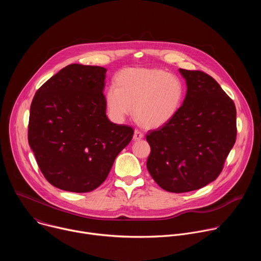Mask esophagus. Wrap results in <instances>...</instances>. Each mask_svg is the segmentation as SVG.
I'll list each match as a JSON object with an SVG mask.
<instances>
[{
	"label": "esophagus",
	"instance_id": "34e87169",
	"mask_svg": "<svg viewBox=\"0 0 261 261\" xmlns=\"http://www.w3.org/2000/svg\"><path fill=\"white\" fill-rule=\"evenodd\" d=\"M143 138V133L137 129H135L134 131V135H133V139L134 140H140Z\"/></svg>",
	"mask_w": 261,
	"mask_h": 261
}]
</instances>
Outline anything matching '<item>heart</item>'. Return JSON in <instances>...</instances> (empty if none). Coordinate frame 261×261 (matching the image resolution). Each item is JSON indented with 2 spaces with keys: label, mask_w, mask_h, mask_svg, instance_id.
<instances>
[{
  "label": "heart",
  "mask_w": 261,
  "mask_h": 261,
  "mask_svg": "<svg viewBox=\"0 0 261 261\" xmlns=\"http://www.w3.org/2000/svg\"><path fill=\"white\" fill-rule=\"evenodd\" d=\"M185 95L181 81L161 69L126 68L105 94L109 115L122 122L133 111L146 128H160L178 113Z\"/></svg>",
  "instance_id": "obj_1"
}]
</instances>
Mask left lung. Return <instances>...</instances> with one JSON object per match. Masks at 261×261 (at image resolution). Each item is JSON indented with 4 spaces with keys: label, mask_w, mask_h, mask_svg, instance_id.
Listing matches in <instances>:
<instances>
[{
    "label": "left lung",
    "mask_w": 261,
    "mask_h": 261,
    "mask_svg": "<svg viewBox=\"0 0 261 261\" xmlns=\"http://www.w3.org/2000/svg\"><path fill=\"white\" fill-rule=\"evenodd\" d=\"M187 93L176 116L146 135V167L168 192L200 189L215 180L237 138L233 101L206 73L178 69Z\"/></svg>",
    "instance_id": "obj_1"
}]
</instances>
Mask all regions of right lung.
<instances>
[{
  "label": "right lung",
  "mask_w": 261,
  "mask_h": 261,
  "mask_svg": "<svg viewBox=\"0 0 261 261\" xmlns=\"http://www.w3.org/2000/svg\"><path fill=\"white\" fill-rule=\"evenodd\" d=\"M106 71L69 65L33 98L29 144L45 178L61 190L86 193L98 188L132 139L131 127L106 116Z\"/></svg>",
  "instance_id": "add662e5"
}]
</instances>
